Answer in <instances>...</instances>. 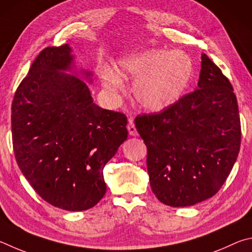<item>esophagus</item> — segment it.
Instances as JSON below:
<instances>
[{
    "instance_id": "34e87169",
    "label": "esophagus",
    "mask_w": 252,
    "mask_h": 252,
    "mask_svg": "<svg viewBox=\"0 0 252 252\" xmlns=\"http://www.w3.org/2000/svg\"><path fill=\"white\" fill-rule=\"evenodd\" d=\"M127 129H128L130 136H136V135H137V130H136V127H135V125H134L133 118H130L129 121H128V125H127Z\"/></svg>"
}]
</instances>
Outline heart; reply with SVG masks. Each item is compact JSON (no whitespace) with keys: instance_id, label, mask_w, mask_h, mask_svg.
I'll use <instances>...</instances> for the list:
<instances>
[{"instance_id":"obj_1","label":"heart","mask_w":252,"mask_h":252,"mask_svg":"<svg viewBox=\"0 0 252 252\" xmlns=\"http://www.w3.org/2000/svg\"><path fill=\"white\" fill-rule=\"evenodd\" d=\"M192 76V62L186 53L151 48L122 57L115 72L99 75L105 90L119 94L124 81L134 83L133 95L140 108L160 113L178 103Z\"/></svg>"}]
</instances>
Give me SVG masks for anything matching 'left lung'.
Instances as JSON below:
<instances>
[{"label":"left lung","instance_id":"obj_1","mask_svg":"<svg viewBox=\"0 0 252 252\" xmlns=\"http://www.w3.org/2000/svg\"><path fill=\"white\" fill-rule=\"evenodd\" d=\"M135 126L147 146L152 190L167 206L188 207L216 195L239 154L236 95L205 53L196 90L160 114L137 116Z\"/></svg>","mask_w":252,"mask_h":252}]
</instances>
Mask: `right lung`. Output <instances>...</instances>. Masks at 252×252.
I'll return each mask as SVG.
<instances>
[{"label":"right lung","mask_w":252,"mask_h":252,"mask_svg":"<svg viewBox=\"0 0 252 252\" xmlns=\"http://www.w3.org/2000/svg\"><path fill=\"white\" fill-rule=\"evenodd\" d=\"M65 44L39 53L12 103V137L22 174L44 200L82 211L104 197L105 165L127 139V117L93 100L91 70Z\"/></svg>","instance_id":"obj_1"}]
</instances>
